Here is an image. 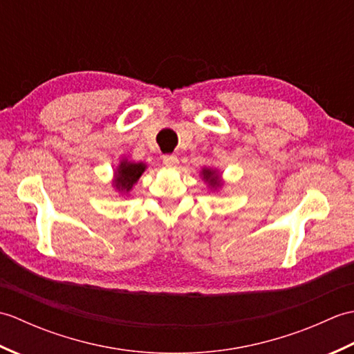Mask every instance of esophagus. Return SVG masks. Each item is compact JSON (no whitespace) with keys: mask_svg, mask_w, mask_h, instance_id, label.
<instances>
[{"mask_svg":"<svg viewBox=\"0 0 354 354\" xmlns=\"http://www.w3.org/2000/svg\"><path fill=\"white\" fill-rule=\"evenodd\" d=\"M162 162H164V165H167V167H173V165H178V156L176 155H164Z\"/></svg>","mask_w":354,"mask_h":354,"instance_id":"obj_1","label":"esophagus"}]
</instances>
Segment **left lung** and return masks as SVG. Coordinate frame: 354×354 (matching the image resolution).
I'll return each mask as SVG.
<instances>
[{"mask_svg":"<svg viewBox=\"0 0 354 354\" xmlns=\"http://www.w3.org/2000/svg\"><path fill=\"white\" fill-rule=\"evenodd\" d=\"M202 175H204V179H207L212 187L219 185V178H217L216 171H213L212 169H204V170H202Z\"/></svg>","mask_w":354,"mask_h":354,"instance_id":"1","label":"left lung"}]
</instances>
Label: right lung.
Returning <instances> with one entry per match:
<instances>
[{
  "mask_svg": "<svg viewBox=\"0 0 354 354\" xmlns=\"http://www.w3.org/2000/svg\"><path fill=\"white\" fill-rule=\"evenodd\" d=\"M146 170V164L142 162H131L123 160L120 162L115 173V187L120 192H129L132 185L138 181L142 171Z\"/></svg>",
  "mask_w": 354,
  "mask_h": 354,
  "instance_id": "obj_1",
  "label": "right lung"
}]
</instances>
